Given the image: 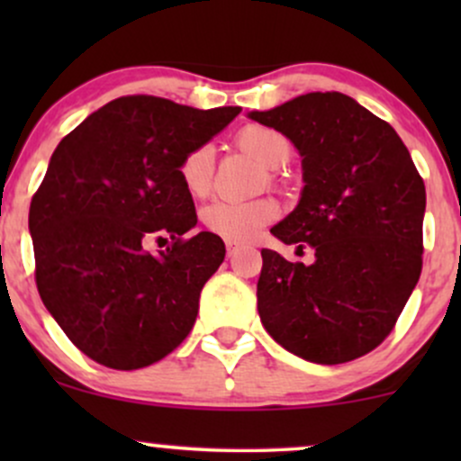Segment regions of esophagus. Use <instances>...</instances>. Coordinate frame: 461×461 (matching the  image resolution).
I'll return each mask as SVG.
<instances>
[{"mask_svg": "<svg viewBox=\"0 0 461 461\" xmlns=\"http://www.w3.org/2000/svg\"><path fill=\"white\" fill-rule=\"evenodd\" d=\"M238 249H240V245H238V242H234V240H227V258L236 256Z\"/></svg>", "mask_w": 461, "mask_h": 461, "instance_id": "esophagus-1", "label": "esophagus"}]
</instances>
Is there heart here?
I'll use <instances>...</instances> for the list:
<instances>
[{"mask_svg":"<svg viewBox=\"0 0 461 461\" xmlns=\"http://www.w3.org/2000/svg\"><path fill=\"white\" fill-rule=\"evenodd\" d=\"M236 145L249 156L258 158L264 167L282 168L293 156V145L282 131L267 125H245L236 134ZM216 167V153L212 145H199L190 149L179 162V179L186 193L193 197H203L212 188ZM203 225L225 240L247 242L264 225L273 223L279 216V205L271 197L253 201L219 199L205 205Z\"/></svg>","mask_w":461,"mask_h":461,"instance_id":"heart-1","label":"heart"}]
</instances>
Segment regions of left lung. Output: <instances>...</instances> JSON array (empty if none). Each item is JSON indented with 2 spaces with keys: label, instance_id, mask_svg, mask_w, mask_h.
<instances>
[{
  "label": "left lung",
  "instance_id": "left-lung-1",
  "mask_svg": "<svg viewBox=\"0 0 461 461\" xmlns=\"http://www.w3.org/2000/svg\"><path fill=\"white\" fill-rule=\"evenodd\" d=\"M249 116L303 158L299 205L271 234L314 249L312 264L262 249V325L308 362L366 356L394 330L420 277L425 182L393 125L342 93H308Z\"/></svg>",
  "mask_w": 461,
  "mask_h": 461
}]
</instances>
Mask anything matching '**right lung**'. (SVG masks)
<instances>
[{
  "instance_id": "add662e5",
  "label": "right lung",
  "mask_w": 461,
  "mask_h": 461,
  "mask_svg": "<svg viewBox=\"0 0 461 461\" xmlns=\"http://www.w3.org/2000/svg\"><path fill=\"white\" fill-rule=\"evenodd\" d=\"M238 105L197 110L151 95L105 104L56 147L30 203L34 277L45 308L84 356L149 366L193 330L203 284L225 258L199 231L179 162ZM151 240L168 241L151 254Z\"/></svg>"
}]
</instances>
